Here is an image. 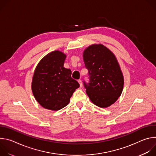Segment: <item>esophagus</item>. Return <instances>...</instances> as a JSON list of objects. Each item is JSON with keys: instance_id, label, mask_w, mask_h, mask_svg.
Returning <instances> with one entry per match:
<instances>
[{"instance_id": "34e87169", "label": "esophagus", "mask_w": 156, "mask_h": 156, "mask_svg": "<svg viewBox=\"0 0 156 156\" xmlns=\"http://www.w3.org/2000/svg\"><path fill=\"white\" fill-rule=\"evenodd\" d=\"M78 82L79 83V84H80V87H81L82 86V82H81V80H78Z\"/></svg>"}]
</instances>
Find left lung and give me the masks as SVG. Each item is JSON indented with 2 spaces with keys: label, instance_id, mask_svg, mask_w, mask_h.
Listing matches in <instances>:
<instances>
[{
  "label": "left lung",
  "instance_id": "8db88e82",
  "mask_svg": "<svg viewBox=\"0 0 156 156\" xmlns=\"http://www.w3.org/2000/svg\"><path fill=\"white\" fill-rule=\"evenodd\" d=\"M90 82L84 81L87 95L96 105L106 108L120 96L124 84L123 73L115 56L102 44H93L83 52Z\"/></svg>",
  "mask_w": 156,
  "mask_h": 156
}]
</instances>
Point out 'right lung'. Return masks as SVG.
Wrapping results in <instances>:
<instances>
[{
  "label": "right lung",
  "instance_id": "right-lung-1",
  "mask_svg": "<svg viewBox=\"0 0 156 156\" xmlns=\"http://www.w3.org/2000/svg\"><path fill=\"white\" fill-rule=\"evenodd\" d=\"M66 55L55 51L44 57L34 72L31 89L44 108L58 110L66 106L79 83L71 76L72 71L63 67Z\"/></svg>",
  "mask_w": 156,
  "mask_h": 156
}]
</instances>
